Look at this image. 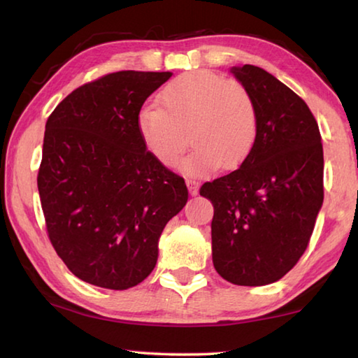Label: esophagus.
I'll return each instance as SVG.
<instances>
[{"label": "esophagus", "instance_id": "1", "mask_svg": "<svg viewBox=\"0 0 358 358\" xmlns=\"http://www.w3.org/2000/svg\"><path fill=\"white\" fill-rule=\"evenodd\" d=\"M186 185H187V189H189L191 196H197L199 192V183L196 180H186Z\"/></svg>", "mask_w": 358, "mask_h": 358}]
</instances>
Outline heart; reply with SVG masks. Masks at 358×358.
Wrapping results in <instances>:
<instances>
[{"instance_id": "b5f03b06", "label": "heart", "mask_w": 358, "mask_h": 358, "mask_svg": "<svg viewBox=\"0 0 358 358\" xmlns=\"http://www.w3.org/2000/svg\"><path fill=\"white\" fill-rule=\"evenodd\" d=\"M159 103H147L136 117L145 148L161 164L173 166L187 148L186 133L196 145L180 164L187 175H205L217 164L231 171L255 145L258 111L241 83L210 70L181 73L161 90Z\"/></svg>"}]
</instances>
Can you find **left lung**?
<instances>
[{"instance_id":"left-lung-1","label":"left lung","mask_w":358,"mask_h":358,"mask_svg":"<svg viewBox=\"0 0 358 358\" xmlns=\"http://www.w3.org/2000/svg\"><path fill=\"white\" fill-rule=\"evenodd\" d=\"M231 73L258 111L255 145L236 171L206 181L213 264L227 282L269 285L303 255L324 200V155L315 115L268 71L245 64Z\"/></svg>"}]
</instances>
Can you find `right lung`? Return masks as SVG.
<instances>
[{
  "instance_id": "1",
  "label": "right lung",
  "mask_w": 358,
  "mask_h": 358,
  "mask_svg": "<svg viewBox=\"0 0 358 358\" xmlns=\"http://www.w3.org/2000/svg\"><path fill=\"white\" fill-rule=\"evenodd\" d=\"M171 71L122 70L69 94L45 125L37 173L51 244L73 275L128 289L153 271L158 239L187 201L180 175L153 158L136 117Z\"/></svg>"
}]
</instances>
